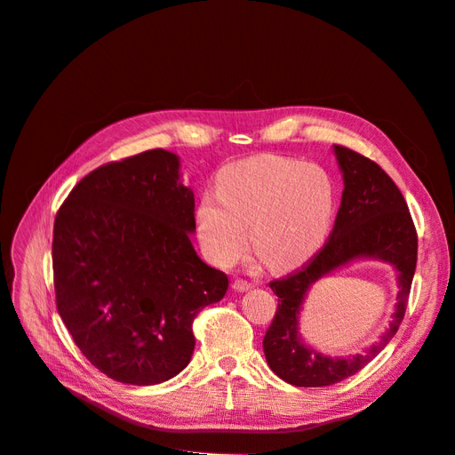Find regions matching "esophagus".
<instances>
[{"label":"esophagus","instance_id":"1","mask_svg":"<svg viewBox=\"0 0 455 455\" xmlns=\"http://www.w3.org/2000/svg\"><path fill=\"white\" fill-rule=\"evenodd\" d=\"M251 288H252V285L249 282H245V280H234V283H232V290L237 291V293H245Z\"/></svg>","mask_w":455,"mask_h":455}]
</instances>
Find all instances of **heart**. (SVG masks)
Returning <instances> with one entry per match:
<instances>
[{
  "instance_id": "1",
  "label": "heart",
  "mask_w": 455,
  "mask_h": 455,
  "mask_svg": "<svg viewBox=\"0 0 455 455\" xmlns=\"http://www.w3.org/2000/svg\"><path fill=\"white\" fill-rule=\"evenodd\" d=\"M336 212V189L317 164L254 156L227 165L215 191H204L196 227L204 254L221 267L247 249L271 269L293 267L326 240Z\"/></svg>"
}]
</instances>
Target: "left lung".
Masks as SVG:
<instances>
[{"label": "left lung", "mask_w": 455, "mask_h": 455, "mask_svg": "<svg viewBox=\"0 0 455 455\" xmlns=\"http://www.w3.org/2000/svg\"><path fill=\"white\" fill-rule=\"evenodd\" d=\"M333 155L345 189L328 242L300 271L269 283L278 307L264 338L266 360L278 378L297 387L338 384L371 363L403 319L417 267V230L396 184L360 153L333 146ZM355 259H378L394 266L399 282L395 312L388 330L369 349L348 358H330L299 339V309L307 291L321 277Z\"/></svg>", "instance_id": "obj_1"}]
</instances>
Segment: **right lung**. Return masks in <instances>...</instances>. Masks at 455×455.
I'll use <instances>...</instances> for the list:
<instances>
[{
	"label": "right lung",
	"instance_id": "right-lung-1",
	"mask_svg": "<svg viewBox=\"0 0 455 455\" xmlns=\"http://www.w3.org/2000/svg\"><path fill=\"white\" fill-rule=\"evenodd\" d=\"M196 199L180 158L153 149L88 173L53 228L57 309L108 378L156 386L191 360L196 315L220 302L225 273L191 245Z\"/></svg>",
	"mask_w": 455,
	"mask_h": 455
}]
</instances>
